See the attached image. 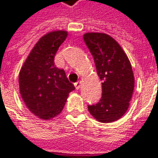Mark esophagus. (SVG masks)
I'll list each match as a JSON object with an SVG mask.
<instances>
[{"label": "esophagus", "mask_w": 158, "mask_h": 158, "mask_svg": "<svg viewBox=\"0 0 158 158\" xmlns=\"http://www.w3.org/2000/svg\"><path fill=\"white\" fill-rule=\"evenodd\" d=\"M81 81H78L77 82H76V83H75V87H76V89H79L81 88Z\"/></svg>", "instance_id": "34e87169"}]
</instances>
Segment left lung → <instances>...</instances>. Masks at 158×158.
I'll list each match as a JSON object with an SVG mask.
<instances>
[{
    "mask_svg": "<svg viewBox=\"0 0 158 158\" xmlns=\"http://www.w3.org/2000/svg\"><path fill=\"white\" fill-rule=\"evenodd\" d=\"M83 40L102 81V99L97 104L88 106L89 111L100 122L116 121L127 113L134 90L135 79L130 60L119 44L108 34L87 32Z\"/></svg>",
    "mask_w": 158,
    "mask_h": 158,
    "instance_id": "left-lung-1",
    "label": "left lung"
}]
</instances>
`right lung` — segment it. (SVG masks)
Returning <instances> with one entry per match:
<instances>
[{
	"label": "right lung",
	"instance_id": "1",
	"mask_svg": "<svg viewBox=\"0 0 158 158\" xmlns=\"http://www.w3.org/2000/svg\"><path fill=\"white\" fill-rule=\"evenodd\" d=\"M68 31H50L31 49L19 74V93L29 111L40 118H55L64 109L69 94L75 89L54 57Z\"/></svg>",
	"mask_w": 158,
	"mask_h": 158
}]
</instances>
